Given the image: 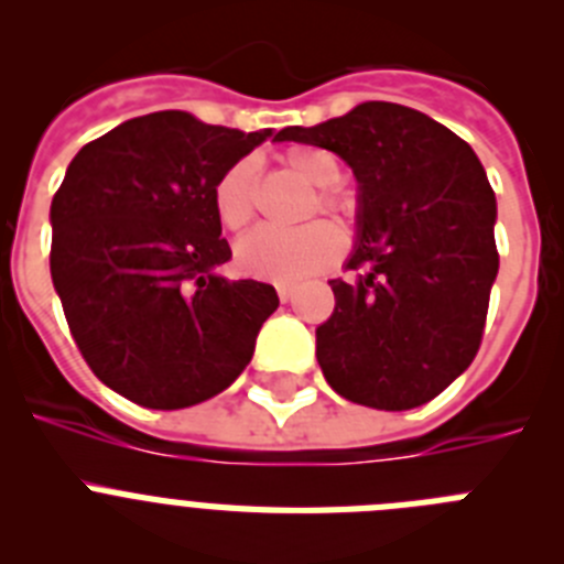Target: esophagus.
<instances>
[{
  "label": "esophagus",
  "mask_w": 564,
  "mask_h": 564,
  "mask_svg": "<svg viewBox=\"0 0 564 564\" xmlns=\"http://www.w3.org/2000/svg\"><path fill=\"white\" fill-rule=\"evenodd\" d=\"M276 293H279V299H282V302H291V299L296 296V288H293V285H276Z\"/></svg>",
  "instance_id": "esophagus-1"
}]
</instances>
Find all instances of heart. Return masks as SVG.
<instances>
[{
	"label": "heart",
	"mask_w": 564,
	"mask_h": 564,
	"mask_svg": "<svg viewBox=\"0 0 564 564\" xmlns=\"http://www.w3.org/2000/svg\"><path fill=\"white\" fill-rule=\"evenodd\" d=\"M282 163L299 181L316 186L305 206V220L327 214L341 228H352L358 220L356 194L341 186V161L338 154L322 147H288ZM259 208V163L239 158L214 183V214L228 231H242L253 223ZM344 253V237L333 223L316 220L293 231L282 228H257L237 242L239 271L265 282H299V279L333 268Z\"/></svg>",
	"instance_id": "heart-1"
}]
</instances>
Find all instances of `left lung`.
Masks as SVG:
<instances>
[{"instance_id":"left-lung-1","label":"left lung","mask_w":564,"mask_h":564,"mask_svg":"<svg viewBox=\"0 0 564 564\" xmlns=\"http://www.w3.org/2000/svg\"><path fill=\"white\" fill-rule=\"evenodd\" d=\"M276 141L330 149L361 188L352 276L330 279L336 307L316 330L327 383L372 410L432 401L475 361L500 268L495 192L477 154L390 101L285 127Z\"/></svg>"}]
</instances>
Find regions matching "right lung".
<instances>
[{
	"instance_id": "obj_1",
	"label": "right lung",
	"mask_w": 564,
	"mask_h": 564,
	"mask_svg": "<svg viewBox=\"0 0 564 564\" xmlns=\"http://www.w3.org/2000/svg\"><path fill=\"white\" fill-rule=\"evenodd\" d=\"M271 129L152 112L89 141L50 223V273L89 370L149 410H183L237 381L279 307L273 285L217 276L231 259L214 183Z\"/></svg>"
}]
</instances>
